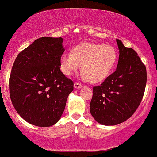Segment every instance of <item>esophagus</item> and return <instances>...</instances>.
I'll return each instance as SVG.
<instances>
[{"label": "esophagus", "instance_id": "obj_1", "mask_svg": "<svg viewBox=\"0 0 157 157\" xmlns=\"http://www.w3.org/2000/svg\"><path fill=\"white\" fill-rule=\"evenodd\" d=\"M74 87H75V88H76V89L80 88L82 87V84H81V83H79V82H75L74 84Z\"/></svg>", "mask_w": 157, "mask_h": 157}]
</instances>
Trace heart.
I'll return each instance as SVG.
<instances>
[{
  "label": "heart",
  "mask_w": 157,
  "mask_h": 157,
  "mask_svg": "<svg viewBox=\"0 0 157 157\" xmlns=\"http://www.w3.org/2000/svg\"><path fill=\"white\" fill-rule=\"evenodd\" d=\"M116 59V51L112 45L85 43L75 47L72 52L61 55V69L64 74L71 75L82 65L85 78L89 82H98L109 75Z\"/></svg>",
  "instance_id": "1"
}]
</instances>
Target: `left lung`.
I'll list each match as a JSON object with an SVG mask.
<instances>
[{
  "instance_id": "8db88e82",
  "label": "left lung",
  "mask_w": 157,
  "mask_h": 157,
  "mask_svg": "<svg viewBox=\"0 0 157 157\" xmlns=\"http://www.w3.org/2000/svg\"><path fill=\"white\" fill-rule=\"evenodd\" d=\"M119 48L117 69L101 85L93 88L90 114L103 125H116L136 112L146 88V69L136 51L117 39Z\"/></svg>"
}]
</instances>
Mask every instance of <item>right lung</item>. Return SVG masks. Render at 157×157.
Returning a JSON list of instances; mask_svg holds the SVG:
<instances>
[{
	"instance_id": "add662e5",
	"label": "right lung",
	"mask_w": 157,
	"mask_h": 157,
	"mask_svg": "<svg viewBox=\"0 0 157 157\" xmlns=\"http://www.w3.org/2000/svg\"><path fill=\"white\" fill-rule=\"evenodd\" d=\"M61 37L38 38L17 56L9 77L11 102L29 124L50 127L60 120L74 82L60 70Z\"/></svg>"
}]
</instances>
